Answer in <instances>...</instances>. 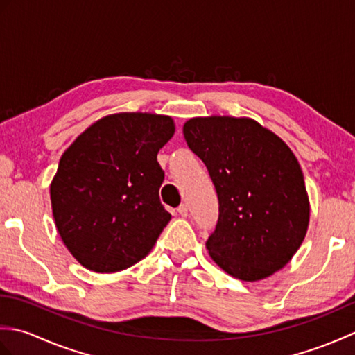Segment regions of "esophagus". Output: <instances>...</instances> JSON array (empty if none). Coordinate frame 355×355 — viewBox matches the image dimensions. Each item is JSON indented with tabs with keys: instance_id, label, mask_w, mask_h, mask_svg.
<instances>
[{
	"instance_id": "34e87169",
	"label": "esophagus",
	"mask_w": 355,
	"mask_h": 355,
	"mask_svg": "<svg viewBox=\"0 0 355 355\" xmlns=\"http://www.w3.org/2000/svg\"><path fill=\"white\" fill-rule=\"evenodd\" d=\"M177 212H178V215L187 216V212H189V210H187V206H186V205H180V206L177 207Z\"/></svg>"
}]
</instances>
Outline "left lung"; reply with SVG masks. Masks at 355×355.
Returning a JSON list of instances; mask_svg holds the SVG:
<instances>
[{
    "mask_svg": "<svg viewBox=\"0 0 355 355\" xmlns=\"http://www.w3.org/2000/svg\"><path fill=\"white\" fill-rule=\"evenodd\" d=\"M183 134L218 195L220 215L206 241L212 259L241 281L286 266L310 221L304 173L291 149L252 119L197 117Z\"/></svg>",
    "mask_w": 355,
    "mask_h": 355,
    "instance_id": "8db88e82",
    "label": "left lung"
}]
</instances>
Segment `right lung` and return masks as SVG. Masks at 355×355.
Instances as JSON below:
<instances>
[{
	"label": "right lung",
	"instance_id": "right-lung-1",
	"mask_svg": "<svg viewBox=\"0 0 355 355\" xmlns=\"http://www.w3.org/2000/svg\"><path fill=\"white\" fill-rule=\"evenodd\" d=\"M175 131L168 116L101 119L65 150L50 186L56 229L82 266L114 273L145 258L171 220L157 154Z\"/></svg>",
	"mask_w": 355,
	"mask_h": 355
}]
</instances>
